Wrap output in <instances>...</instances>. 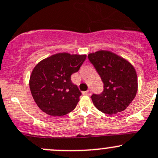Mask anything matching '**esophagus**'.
I'll return each instance as SVG.
<instances>
[{"label":"esophagus","mask_w":158,"mask_h":158,"mask_svg":"<svg viewBox=\"0 0 158 158\" xmlns=\"http://www.w3.org/2000/svg\"><path fill=\"white\" fill-rule=\"evenodd\" d=\"M83 94H86V95H91L92 94V92H91V90H88L86 92H84Z\"/></svg>","instance_id":"34e87169"}]
</instances>
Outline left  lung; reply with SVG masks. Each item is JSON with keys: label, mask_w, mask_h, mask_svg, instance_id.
I'll return each mask as SVG.
<instances>
[{"label": "left lung", "mask_w": 158, "mask_h": 158, "mask_svg": "<svg viewBox=\"0 0 158 158\" xmlns=\"http://www.w3.org/2000/svg\"><path fill=\"white\" fill-rule=\"evenodd\" d=\"M104 83V90L91 97L96 108L109 115L127 109L135 98L138 79L134 66L114 53L98 51L88 55Z\"/></svg>", "instance_id": "1"}]
</instances>
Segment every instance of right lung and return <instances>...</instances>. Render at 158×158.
Returning a JSON list of instances; mask_svg holds the SVG:
<instances>
[{"label": "right lung", "mask_w": 158, "mask_h": 158, "mask_svg": "<svg viewBox=\"0 0 158 158\" xmlns=\"http://www.w3.org/2000/svg\"><path fill=\"white\" fill-rule=\"evenodd\" d=\"M86 55L59 53L40 61L30 76L29 87L33 99L50 116L66 115L77 105L82 94L71 81Z\"/></svg>", "instance_id": "add662e5"}]
</instances>
